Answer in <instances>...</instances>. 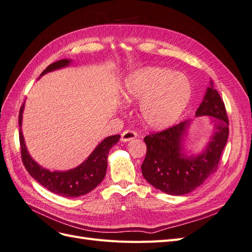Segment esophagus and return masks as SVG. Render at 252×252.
Wrapping results in <instances>:
<instances>
[{
    "label": "esophagus",
    "mask_w": 252,
    "mask_h": 252,
    "mask_svg": "<svg viewBox=\"0 0 252 252\" xmlns=\"http://www.w3.org/2000/svg\"><path fill=\"white\" fill-rule=\"evenodd\" d=\"M138 134H136L135 131L133 130H125L124 132H122L121 134V141L122 142H128V141H131L133 139H135Z\"/></svg>",
    "instance_id": "34e87169"
}]
</instances>
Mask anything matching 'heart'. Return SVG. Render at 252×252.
<instances>
[{
	"label": "heart",
	"instance_id": "1",
	"mask_svg": "<svg viewBox=\"0 0 252 252\" xmlns=\"http://www.w3.org/2000/svg\"><path fill=\"white\" fill-rule=\"evenodd\" d=\"M122 94L127 102L140 101V116L150 128L171 126L184 112L192 94L184 73L168 68L145 67L125 80Z\"/></svg>",
	"mask_w": 252,
	"mask_h": 252
}]
</instances>
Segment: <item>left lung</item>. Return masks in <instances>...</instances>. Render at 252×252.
Instances as JSON below:
<instances>
[{
  "label": "left lung",
  "instance_id": "1",
  "mask_svg": "<svg viewBox=\"0 0 252 252\" xmlns=\"http://www.w3.org/2000/svg\"><path fill=\"white\" fill-rule=\"evenodd\" d=\"M210 84L195 112L196 117H212L216 129L202 154L187 157L182 152L183 138L190 121L144 138L147 152L141 166L142 174L149 184L165 193L183 195L191 192L218 169L229 134V122L223 100L212 82Z\"/></svg>",
  "mask_w": 252,
  "mask_h": 252
}]
</instances>
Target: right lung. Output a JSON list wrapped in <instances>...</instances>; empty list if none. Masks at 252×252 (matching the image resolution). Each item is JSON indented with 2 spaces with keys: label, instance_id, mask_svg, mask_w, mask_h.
Returning a JSON list of instances; mask_svg holds the SVG:
<instances>
[{
  "label": "right lung",
  "instance_id": "right-lung-1",
  "mask_svg": "<svg viewBox=\"0 0 252 252\" xmlns=\"http://www.w3.org/2000/svg\"><path fill=\"white\" fill-rule=\"evenodd\" d=\"M70 60H60L58 62L50 64L41 75L60 69L70 64ZM24 110V104L22 105L19 113V126H20V145L22 161L26 170L32 177L43 185L51 192L65 197H75L90 192L103 181L107 170V158L109 150L113 145H116L120 135H111L104 139L97 145L86 161L73 169L67 171H50L36 164L33 158L29 156L26 145L22 133V117Z\"/></svg>",
  "mask_w": 252,
  "mask_h": 252
}]
</instances>
